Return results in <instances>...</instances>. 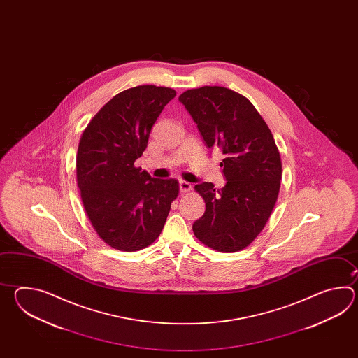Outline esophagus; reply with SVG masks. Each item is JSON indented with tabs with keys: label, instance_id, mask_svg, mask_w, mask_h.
Wrapping results in <instances>:
<instances>
[{
	"label": "esophagus",
	"instance_id": "1",
	"mask_svg": "<svg viewBox=\"0 0 358 358\" xmlns=\"http://www.w3.org/2000/svg\"><path fill=\"white\" fill-rule=\"evenodd\" d=\"M179 188H180L182 193H187V192H189V190L192 189V185H190V182L180 180V182H179Z\"/></svg>",
	"mask_w": 358,
	"mask_h": 358
}]
</instances>
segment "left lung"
Segmentation results:
<instances>
[{
    "mask_svg": "<svg viewBox=\"0 0 358 358\" xmlns=\"http://www.w3.org/2000/svg\"><path fill=\"white\" fill-rule=\"evenodd\" d=\"M208 148H220L227 184L201 182L194 190L206 211L193 224L198 241L217 252L245 248L265 228L282 180V159L271 130L242 94L219 85L179 96Z\"/></svg>",
    "mask_w": 358,
    "mask_h": 358,
    "instance_id": "left-lung-1",
    "label": "left lung"
}]
</instances>
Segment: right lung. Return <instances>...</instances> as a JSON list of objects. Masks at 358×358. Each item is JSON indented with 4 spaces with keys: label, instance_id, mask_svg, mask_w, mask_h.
<instances>
[{
    "label": "right lung",
    "instance_id": "right-lung-1",
    "mask_svg": "<svg viewBox=\"0 0 358 358\" xmlns=\"http://www.w3.org/2000/svg\"><path fill=\"white\" fill-rule=\"evenodd\" d=\"M176 94L156 85L120 92L93 116L79 141L76 182L84 210L99 238L115 250L139 251L153 243L179 194L176 179H155L134 165Z\"/></svg>",
    "mask_w": 358,
    "mask_h": 358
}]
</instances>
